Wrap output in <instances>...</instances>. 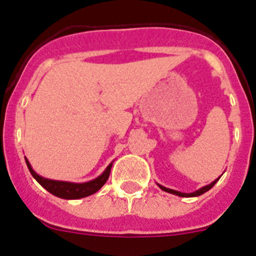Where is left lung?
<instances>
[{"label": "left lung", "instance_id": "1", "mask_svg": "<svg viewBox=\"0 0 256 256\" xmlns=\"http://www.w3.org/2000/svg\"><path fill=\"white\" fill-rule=\"evenodd\" d=\"M217 181H218V178L216 180V181H213V182H212L210 185L204 186V188H200V190L195 191V192H191V194H185V192H180V191L171 190V188H164V186H160V188H162L163 191H167V192H171V194L178 195V196H184V198H185V196H199V195L204 194V192H206V191H208V190H210V188H213L214 185H216V182H217Z\"/></svg>", "mask_w": 256, "mask_h": 256}]
</instances>
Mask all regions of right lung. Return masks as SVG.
I'll return each instance as SVG.
<instances>
[{
  "instance_id": "right-lung-1",
  "label": "right lung",
  "mask_w": 256,
  "mask_h": 256,
  "mask_svg": "<svg viewBox=\"0 0 256 256\" xmlns=\"http://www.w3.org/2000/svg\"><path fill=\"white\" fill-rule=\"evenodd\" d=\"M26 166L30 171L32 176L38 181L43 188L47 191H50V194L56 195V196L62 198V199H80V198L89 196V195L94 194L96 191L100 190L103 185L106 184V181L110 177L111 174L112 163L106 168V171L100 174V177H96V180H92L89 182L84 184H72V182H65V181H54V180H48L43 178L39 174H36V172L32 170L30 164L26 160Z\"/></svg>"
}]
</instances>
